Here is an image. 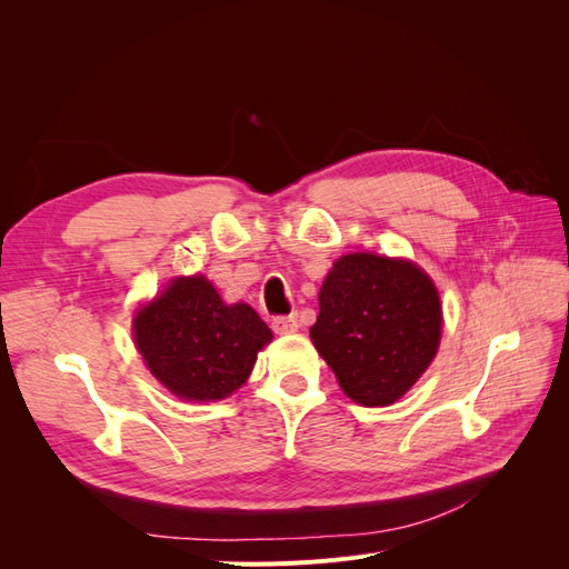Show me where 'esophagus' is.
<instances>
[{"label": "esophagus", "mask_w": 569, "mask_h": 569, "mask_svg": "<svg viewBox=\"0 0 569 569\" xmlns=\"http://www.w3.org/2000/svg\"><path fill=\"white\" fill-rule=\"evenodd\" d=\"M299 316H287V318H274L272 320V330L278 335H295L299 332Z\"/></svg>", "instance_id": "esophagus-1"}]
</instances>
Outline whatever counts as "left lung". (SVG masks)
I'll list each match as a JSON object with an SVG mask.
<instances>
[{
  "mask_svg": "<svg viewBox=\"0 0 569 569\" xmlns=\"http://www.w3.org/2000/svg\"><path fill=\"white\" fill-rule=\"evenodd\" d=\"M316 351L358 406L382 408L432 366L443 332L435 280L410 258L343 253L318 291Z\"/></svg>",
  "mask_w": 569,
  "mask_h": 569,
  "instance_id": "8db88e82",
  "label": "left lung"
}]
</instances>
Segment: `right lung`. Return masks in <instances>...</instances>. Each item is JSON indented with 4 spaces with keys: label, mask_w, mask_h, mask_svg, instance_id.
I'll use <instances>...</instances> for the list:
<instances>
[{
    "label": "right lung",
    "mask_w": 569,
    "mask_h": 569,
    "mask_svg": "<svg viewBox=\"0 0 569 569\" xmlns=\"http://www.w3.org/2000/svg\"><path fill=\"white\" fill-rule=\"evenodd\" d=\"M132 341L147 370L180 401L216 403L242 387L270 327L244 301H222L201 272L178 274L132 313Z\"/></svg>",
    "instance_id": "obj_1"
}]
</instances>
